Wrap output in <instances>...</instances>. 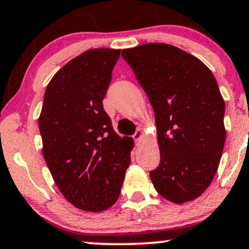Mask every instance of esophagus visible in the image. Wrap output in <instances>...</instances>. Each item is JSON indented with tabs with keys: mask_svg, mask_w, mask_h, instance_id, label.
I'll use <instances>...</instances> for the list:
<instances>
[{
	"mask_svg": "<svg viewBox=\"0 0 249 249\" xmlns=\"http://www.w3.org/2000/svg\"><path fill=\"white\" fill-rule=\"evenodd\" d=\"M143 137V131H142V129H137L136 131H135V134H134L133 135V139L135 140L136 142H139L140 140H141Z\"/></svg>",
	"mask_w": 249,
	"mask_h": 249,
	"instance_id": "34e87169",
	"label": "esophagus"
}]
</instances>
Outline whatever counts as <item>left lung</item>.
<instances>
[{"label":"left lung","mask_w":249,"mask_h":249,"mask_svg":"<svg viewBox=\"0 0 249 249\" xmlns=\"http://www.w3.org/2000/svg\"><path fill=\"white\" fill-rule=\"evenodd\" d=\"M122 57L154 108L160 164L156 191L176 204L194 200L211 184L226 139L225 101L203 61L164 43L122 50Z\"/></svg>","instance_id":"1"}]
</instances>
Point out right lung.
<instances>
[{"label":"right lung","instance_id":"right-lung-1","mask_svg":"<svg viewBox=\"0 0 249 249\" xmlns=\"http://www.w3.org/2000/svg\"><path fill=\"white\" fill-rule=\"evenodd\" d=\"M120 51L89 50L61 67L46 87L38 120L55 185L84 211L114 205L130 164L133 140L114 131L102 105Z\"/></svg>","mask_w":249,"mask_h":249}]
</instances>
